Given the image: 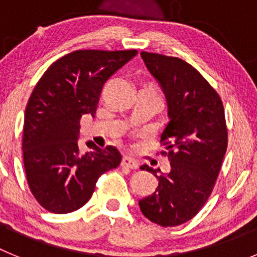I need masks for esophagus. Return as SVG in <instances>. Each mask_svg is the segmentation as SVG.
Listing matches in <instances>:
<instances>
[{
    "label": "esophagus",
    "instance_id": "1",
    "mask_svg": "<svg viewBox=\"0 0 257 257\" xmlns=\"http://www.w3.org/2000/svg\"><path fill=\"white\" fill-rule=\"evenodd\" d=\"M122 166L123 167H127V169H131V170H136L139 169V162L136 160H134V158H131V157H123V160H122Z\"/></svg>",
    "mask_w": 257,
    "mask_h": 257
}]
</instances>
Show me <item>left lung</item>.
Here are the masks:
<instances>
[{"label": "left lung", "instance_id": "left-lung-1", "mask_svg": "<svg viewBox=\"0 0 257 257\" xmlns=\"http://www.w3.org/2000/svg\"><path fill=\"white\" fill-rule=\"evenodd\" d=\"M142 59L160 83L167 101L169 123L161 135L171 170L157 175L158 187L140 199L143 215L161 226L193 219L207 202L228 147L222 101L198 70L172 56L143 51Z\"/></svg>", "mask_w": 257, "mask_h": 257}]
</instances>
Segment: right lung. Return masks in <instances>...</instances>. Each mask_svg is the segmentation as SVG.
<instances>
[{"instance_id": "add662e5", "label": "right lung", "mask_w": 257, "mask_h": 257, "mask_svg": "<svg viewBox=\"0 0 257 257\" xmlns=\"http://www.w3.org/2000/svg\"><path fill=\"white\" fill-rule=\"evenodd\" d=\"M136 50H77L50 65L29 97L23 128V160L29 189L45 210L73 212L91 198L101 174L119 166L114 147L92 142L81 153L79 121L95 117L101 88Z\"/></svg>"}]
</instances>
